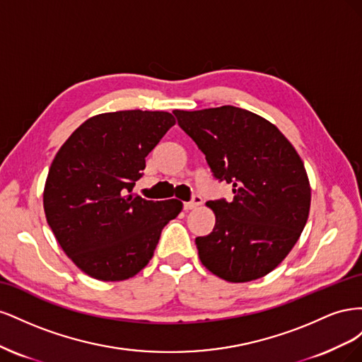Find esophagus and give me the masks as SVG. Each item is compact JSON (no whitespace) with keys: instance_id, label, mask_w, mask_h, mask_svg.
I'll list each match as a JSON object with an SVG mask.
<instances>
[{"instance_id":"esophagus-1","label":"esophagus","mask_w":362,"mask_h":362,"mask_svg":"<svg viewBox=\"0 0 362 362\" xmlns=\"http://www.w3.org/2000/svg\"><path fill=\"white\" fill-rule=\"evenodd\" d=\"M202 204V198L199 194H193V198H192V201L190 202H184V210L185 211H189V210H193V208H196V206H199Z\"/></svg>"}]
</instances>
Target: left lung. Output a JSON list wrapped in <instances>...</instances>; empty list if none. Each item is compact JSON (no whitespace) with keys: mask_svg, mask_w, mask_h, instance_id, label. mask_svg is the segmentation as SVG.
<instances>
[{"mask_svg":"<svg viewBox=\"0 0 362 362\" xmlns=\"http://www.w3.org/2000/svg\"><path fill=\"white\" fill-rule=\"evenodd\" d=\"M173 115L213 177L233 184L231 201L206 202L216 225L196 237L201 262L229 282L262 278L288 255L308 221L311 187L303 161L275 125L243 108Z\"/></svg>","mask_w":362,"mask_h":362,"instance_id":"1","label":"left lung"}]
</instances>
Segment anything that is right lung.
Instances as JSON below:
<instances>
[{
    "label": "right lung",
    "instance_id": "right-lung-1",
    "mask_svg": "<svg viewBox=\"0 0 362 362\" xmlns=\"http://www.w3.org/2000/svg\"><path fill=\"white\" fill-rule=\"evenodd\" d=\"M175 125L168 112L125 110L87 119L59 149L43 190L49 228L74 264L100 281L134 276L154 255L178 199L131 194L145 158Z\"/></svg>",
    "mask_w": 362,
    "mask_h": 362
}]
</instances>
